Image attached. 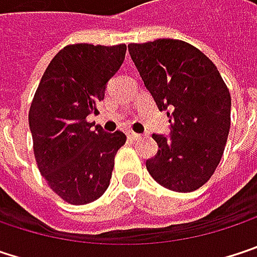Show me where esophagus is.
Returning a JSON list of instances; mask_svg holds the SVG:
<instances>
[{
  "mask_svg": "<svg viewBox=\"0 0 257 257\" xmlns=\"http://www.w3.org/2000/svg\"><path fill=\"white\" fill-rule=\"evenodd\" d=\"M128 138L129 140H132V141H137V140H140V138H141V135H140V134H137V132H134V131H129Z\"/></svg>",
  "mask_w": 257,
  "mask_h": 257,
  "instance_id": "obj_1",
  "label": "esophagus"
}]
</instances>
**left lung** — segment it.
Wrapping results in <instances>:
<instances>
[{
    "instance_id": "1",
    "label": "left lung",
    "mask_w": 257,
    "mask_h": 257,
    "mask_svg": "<svg viewBox=\"0 0 257 257\" xmlns=\"http://www.w3.org/2000/svg\"><path fill=\"white\" fill-rule=\"evenodd\" d=\"M131 58L159 110H168L171 137L153 134L159 150L150 176L174 192H193L214 174L231 128V93L216 65L195 46L173 38L131 43Z\"/></svg>"
}]
</instances>
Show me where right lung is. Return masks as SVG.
I'll list each match as a JSON object with an SVG mask.
<instances>
[{"mask_svg":"<svg viewBox=\"0 0 257 257\" xmlns=\"http://www.w3.org/2000/svg\"><path fill=\"white\" fill-rule=\"evenodd\" d=\"M126 44L65 46L50 61L29 107L34 156L50 189L73 205L96 201L108 187L126 135L87 120L98 114L105 84L123 64Z\"/></svg>","mask_w":257,"mask_h":257,"instance_id":"1","label":"right lung"}]
</instances>
